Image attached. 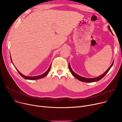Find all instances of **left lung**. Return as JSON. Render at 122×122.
Returning <instances> with one entry per match:
<instances>
[{
	"label": "left lung",
	"instance_id": "left-lung-1",
	"mask_svg": "<svg viewBox=\"0 0 122 122\" xmlns=\"http://www.w3.org/2000/svg\"><path fill=\"white\" fill-rule=\"evenodd\" d=\"M108 28L109 30H110V31L111 33V34H113L112 32V30H111V29H110V27L109 26V25L108 26ZM113 63H114V61L112 62V64H111V65L110 66V67L109 68L107 69V71H106L105 73H104L103 74H102L101 75L99 76H97V78H86L83 77V76H80L78 75V74H76V73H75L73 71V70H72V68H71V66H70V63L69 64V69H70V71H71V72L72 73V74L73 76H74L75 78H76V79H78V80H79V81H83V82H94V81H98L100 80L102 78H103L104 77V76H105V75H106V74L108 72V71H109L110 69H111V67H112V66H113Z\"/></svg>",
	"mask_w": 122,
	"mask_h": 122
}]
</instances>
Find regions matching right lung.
<instances>
[{
	"mask_svg": "<svg viewBox=\"0 0 122 122\" xmlns=\"http://www.w3.org/2000/svg\"><path fill=\"white\" fill-rule=\"evenodd\" d=\"M10 58H11V62L13 64V62H12V59H11V55H10ZM14 65V64H13ZM51 64L50 65V66H49L48 69L47 70V71L45 72L44 73L42 74V75H39V76H25L24 75H23L22 73H21L20 72H19L18 70H17V69L15 67L16 69L17 70L18 72L20 74V75L22 76V77L25 79H27V80H37V79H41V78H43L44 77H45L47 74L48 73H49V71H50V68H51Z\"/></svg>",
	"mask_w": 122,
	"mask_h": 122,
	"instance_id": "add662e5",
	"label": "right lung"
}]
</instances>
